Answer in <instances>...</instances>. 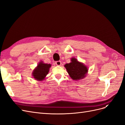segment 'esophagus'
<instances>
[{
	"label": "esophagus",
	"instance_id": "34e87169",
	"mask_svg": "<svg viewBox=\"0 0 125 125\" xmlns=\"http://www.w3.org/2000/svg\"><path fill=\"white\" fill-rule=\"evenodd\" d=\"M55 63L57 66H60L62 64V62L60 61H57V62H56Z\"/></svg>",
	"mask_w": 125,
	"mask_h": 125
}]
</instances>
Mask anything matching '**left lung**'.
I'll return each instance as SVG.
<instances>
[{
	"label": "left lung",
	"instance_id": "left-lung-1",
	"mask_svg": "<svg viewBox=\"0 0 125 125\" xmlns=\"http://www.w3.org/2000/svg\"><path fill=\"white\" fill-rule=\"evenodd\" d=\"M65 67L70 75V78L74 80H79L85 77L88 73V68L83 63L78 62L77 59L73 57L71 62L66 63Z\"/></svg>",
	"mask_w": 125,
	"mask_h": 125
}]
</instances>
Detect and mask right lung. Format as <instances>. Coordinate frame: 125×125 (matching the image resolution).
<instances>
[{
	"mask_svg": "<svg viewBox=\"0 0 125 125\" xmlns=\"http://www.w3.org/2000/svg\"><path fill=\"white\" fill-rule=\"evenodd\" d=\"M51 67V64L44 63L43 62H40L33 71V78L37 81L44 80L49 73Z\"/></svg>",
	"mask_w": 125,
	"mask_h": 125,
	"instance_id": "add662e5",
	"label": "right lung"
}]
</instances>
